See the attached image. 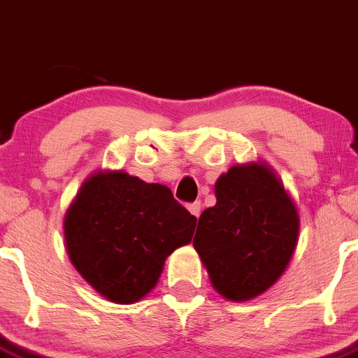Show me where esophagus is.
Masks as SVG:
<instances>
[{
    "label": "esophagus",
    "instance_id": "obj_1",
    "mask_svg": "<svg viewBox=\"0 0 358 358\" xmlns=\"http://www.w3.org/2000/svg\"><path fill=\"white\" fill-rule=\"evenodd\" d=\"M188 210L193 214V216L199 217L200 210H202V206H200V202H193V203H189V206H188Z\"/></svg>",
    "mask_w": 358,
    "mask_h": 358
}]
</instances>
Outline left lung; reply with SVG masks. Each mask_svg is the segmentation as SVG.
<instances>
[{"label": "left lung", "instance_id": "8db88e82", "mask_svg": "<svg viewBox=\"0 0 358 358\" xmlns=\"http://www.w3.org/2000/svg\"><path fill=\"white\" fill-rule=\"evenodd\" d=\"M216 206L202 213L193 248L221 297L246 302L287 271L301 217L283 182L265 162L234 165L214 185Z\"/></svg>", "mask_w": 358, "mask_h": 358}]
</instances>
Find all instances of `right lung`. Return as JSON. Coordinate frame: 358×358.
I'll use <instances>...</instances> for the list:
<instances>
[{
	"label": "right lung",
	"mask_w": 358,
	"mask_h": 358,
	"mask_svg": "<svg viewBox=\"0 0 358 358\" xmlns=\"http://www.w3.org/2000/svg\"><path fill=\"white\" fill-rule=\"evenodd\" d=\"M195 227L196 217L166 186L100 170L83 182L64 213V248L101 297L134 304L156 287L166 257L192 243Z\"/></svg>",
	"instance_id": "obj_1"
}]
</instances>
